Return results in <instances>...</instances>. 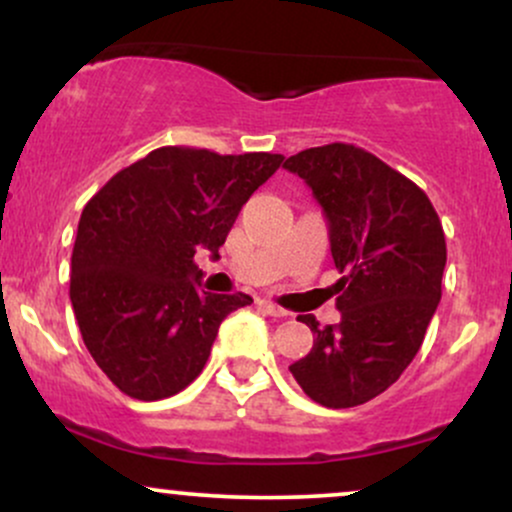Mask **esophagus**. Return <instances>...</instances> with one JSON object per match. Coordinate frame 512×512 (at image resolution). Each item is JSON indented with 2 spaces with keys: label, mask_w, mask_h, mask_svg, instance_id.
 I'll list each match as a JSON object with an SVG mask.
<instances>
[{
  "label": "esophagus",
  "mask_w": 512,
  "mask_h": 512,
  "mask_svg": "<svg viewBox=\"0 0 512 512\" xmlns=\"http://www.w3.org/2000/svg\"><path fill=\"white\" fill-rule=\"evenodd\" d=\"M260 308L264 310V313L272 315V317H286V315H289L284 308H279V305H274V303H269V301H260Z\"/></svg>",
  "instance_id": "obj_1"
}]
</instances>
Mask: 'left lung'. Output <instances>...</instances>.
I'll return each mask as SVG.
<instances>
[{
  "mask_svg": "<svg viewBox=\"0 0 512 512\" xmlns=\"http://www.w3.org/2000/svg\"><path fill=\"white\" fill-rule=\"evenodd\" d=\"M284 168L320 202L344 274L334 284L342 320L320 327L298 315L315 342L289 370L322 407H358L397 383L421 349L448 260L443 226L419 185L354 144L305 149Z\"/></svg>",
  "mask_w": 512,
  "mask_h": 512,
  "instance_id": "1",
  "label": "left lung"
}]
</instances>
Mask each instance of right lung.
<instances>
[{
	"label": "right lung",
	"mask_w": 512,
	"mask_h": 512,
	"mask_svg": "<svg viewBox=\"0 0 512 512\" xmlns=\"http://www.w3.org/2000/svg\"><path fill=\"white\" fill-rule=\"evenodd\" d=\"M281 154L161 146L115 173L81 211L69 298L88 354L127 397L156 402L202 373L223 317L248 293L202 291L197 248L219 257Z\"/></svg>",
	"instance_id": "add662e5"
}]
</instances>
